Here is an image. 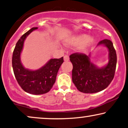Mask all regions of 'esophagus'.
Returning a JSON list of instances; mask_svg holds the SVG:
<instances>
[{"instance_id": "1", "label": "esophagus", "mask_w": 128, "mask_h": 128, "mask_svg": "<svg viewBox=\"0 0 128 128\" xmlns=\"http://www.w3.org/2000/svg\"><path fill=\"white\" fill-rule=\"evenodd\" d=\"M69 59H70V57H69V56H68V55L64 56V62H68V61L69 60Z\"/></svg>"}]
</instances>
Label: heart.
I'll use <instances>...</instances> for the list:
<instances>
[{
	"label": "heart",
	"instance_id": "b5f03b06",
	"mask_svg": "<svg viewBox=\"0 0 128 128\" xmlns=\"http://www.w3.org/2000/svg\"><path fill=\"white\" fill-rule=\"evenodd\" d=\"M64 43L67 46H78L79 51L83 52L92 45L94 40L87 35L80 34L67 38L64 40Z\"/></svg>",
	"mask_w": 128,
	"mask_h": 128
}]
</instances>
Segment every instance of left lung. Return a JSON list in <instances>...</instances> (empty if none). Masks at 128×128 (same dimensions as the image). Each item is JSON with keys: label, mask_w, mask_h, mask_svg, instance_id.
Segmentation results:
<instances>
[{"label": "left lung", "mask_w": 128, "mask_h": 128, "mask_svg": "<svg viewBox=\"0 0 128 128\" xmlns=\"http://www.w3.org/2000/svg\"><path fill=\"white\" fill-rule=\"evenodd\" d=\"M104 46L108 50V62L98 67L90 61L89 56L74 53L70 56L73 65L72 82L79 91L94 93L105 89L114 78L116 65V54L113 44L108 39L101 40L98 46Z\"/></svg>", "instance_id": "8db88e82"}]
</instances>
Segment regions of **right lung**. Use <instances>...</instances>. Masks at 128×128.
<instances>
[{
  "mask_svg": "<svg viewBox=\"0 0 128 128\" xmlns=\"http://www.w3.org/2000/svg\"><path fill=\"white\" fill-rule=\"evenodd\" d=\"M38 28H32L18 40L12 57L14 74L18 83L25 92L32 94H42L48 93L56 82L57 72L64 62L63 57L52 58L42 67L31 70L24 67L21 61L24 41L32 31Z\"/></svg>",
  "mask_w": 128,
  "mask_h": 128,
  "instance_id": "add662e5",
  "label": "right lung"
}]
</instances>
